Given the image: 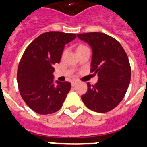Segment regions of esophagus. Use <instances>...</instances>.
I'll list each match as a JSON object with an SVG mask.
<instances>
[{
    "label": "esophagus",
    "instance_id": "esophagus-1",
    "mask_svg": "<svg viewBox=\"0 0 147 147\" xmlns=\"http://www.w3.org/2000/svg\"><path fill=\"white\" fill-rule=\"evenodd\" d=\"M77 81H72V86H75V85H76V84H77Z\"/></svg>",
    "mask_w": 147,
    "mask_h": 147
}]
</instances>
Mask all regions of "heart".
<instances>
[{
  "label": "heart",
  "mask_w": 147,
  "mask_h": 147,
  "mask_svg": "<svg viewBox=\"0 0 147 147\" xmlns=\"http://www.w3.org/2000/svg\"><path fill=\"white\" fill-rule=\"evenodd\" d=\"M84 47H86V46H84V45H80L78 47V49H81V48H84ZM65 52H63V55H64Z\"/></svg>",
  "instance_id": "obj_1"
}]
</instances>
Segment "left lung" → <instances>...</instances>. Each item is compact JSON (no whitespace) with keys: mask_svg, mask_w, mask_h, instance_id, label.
<instances>
[{"mask_svg":"<svg viewBox=\"0 0 147 147\" xmlns=\"http://www.w3.org/2000/svg\"><path fill=\"white\" fill-rule=\"evenodd\" d=\"M92 49L90 72L98 75V81L81 96L87 108L97 112H109L124 98L131 79V67L121 43L101 32L78 34Z\"/></svg>","mask_w":147,"mask_h":147,"instance_id":"left-lung-1","label":"left lung"}]
</instances>
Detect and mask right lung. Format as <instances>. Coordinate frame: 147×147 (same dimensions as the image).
I'll list each match as a JSON object with an SVG mask.
<instances>
[{
	"instance_id": "right-lung-1",
	"label": "right lung",
	"mask_w": 147,
	"mask_h": 147,
	"mask_svg": "<svg viewBox=\"0 0 147 147\" xmlns=\"http://www.w3.org/2000/svg\"><path fill=\"white\" fill-rule=\"evenodd\" d=\"M76 38L72 33L48 32L35 38L25 49L17 72L20 94L26 105L40 115L61 108L72 85L53 84V65L59 63L64 45Z\"/></svg>"
}]
</instances>
